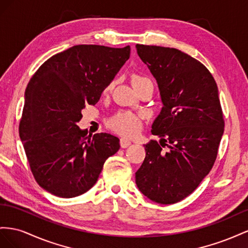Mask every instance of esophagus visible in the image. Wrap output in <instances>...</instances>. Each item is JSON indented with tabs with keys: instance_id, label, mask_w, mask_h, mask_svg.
Returning a JSON list of instances; mask_svg holds the SVG:
<instances>
[{
	"instance_id": "1",
	"label": "esophagus",
	"mask_w": 248,
	"mask_h": 248,
	"mask_svg": "<svg viewBox=\"0 0 248 248\" xmlns=\"http://www.w3.org/2000/svg\"><path fill=\"white\" fill-rule=\"evenodd\" d=\"M119 143H120V146H122L123 148L129 147V146L132 144V143H131V141H130L129 139H126V138H122V139H120Z\"/></svg>"
}]
</instances>
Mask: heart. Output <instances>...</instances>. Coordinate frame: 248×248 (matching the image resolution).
Here are the masks:
<instances>
[{
  "mask_svg": "<svg viewBox=\"0 0 248 248\" xmlns=\"http://www.w3.org/2000/svg\"><path fill=\"white\" fill-rule=\"evenodd\" d=\"M115 84V81H112L108 86L105 88L104 93L107 94L111 93L112 89L114 88ZM133 84L134 87L136 88L139 86H142V85L153 84V82L150 78L147 77L136 76L134 78ZM109 126L114 132L120 134V135L125 137H134L140 132L142 124H141V120L139 119V117L132 114V113H123V114H119L115 117H113L109 122Z\"/></svg>",
  "mask_w": 248,
  "mask_h": 248,
  "instance_id": "heart-1",
  "label": "heart"
}]
</instances>
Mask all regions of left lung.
Returning a JSON list of instances; mask_svg holds the SVG:
<instances>
[{
  "label": "left lung",
  "mask_w": 248,
  "mask_h": 248,
  "mask_svg": "<svg viewBox=\"0 0 248 248\" xmlns=\"http://www.w3.org/2000/svg\"><path fill=\"white\" fill-rule=\"evenodd\" d=\"M136 48L157 80L163 104L152 125L161 139L144 144L136 185L155 202L175 203L199 187L216 160L224 128L217 84L202 63L180 49Z\"/></svg>",
  "instance_id": "left-lung-1"
}]
</instances>
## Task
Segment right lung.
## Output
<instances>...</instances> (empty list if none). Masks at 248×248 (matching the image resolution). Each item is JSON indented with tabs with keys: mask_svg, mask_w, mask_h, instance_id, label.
I'll return each mask as SVG.
<instances>
[{
	"mask_svg": "<svg viewBox=\"0 0 248 248\" xmlns=\"http://www.w3.org/2000/svg\"><path fill=\"white\" fill-rule=\"evenodd\" d=\"M130 53V46H74L47 59L28 83L19 137L35 180L47 192L63 199L87 192L105 161L119 150L117 137L88 136L78 123Z\"/></svg>",
	"mask_w": 248,
	"mask_h": 248,
	"instance_id": "1",
	"label": "right lung"
}]
</instances>
